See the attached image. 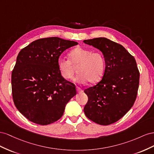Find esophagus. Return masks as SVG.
Masks as SVG:
<instances>
[{
    "mask_svg": "<svg viewBox=\"0 0 154 154\" xmlns=\"http://www.w3.org/2000/svg\"><path fill=\"white\" fill-rule=\"evenodd\" d=\"M76 90H77V93H82V92L83 91V90L81 88H80L79 87H77L76 88Z\"/></svg>",
    "mask_w": 154,
    "mask_h": 154,
    "instance_id": "1",
    "label": "esophagus"
}]
</instances>
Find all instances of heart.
Instances as JSON below:
<instances>
[{
	"label": "heart",
	"instance_id": "heart-1",
	"mask_svg": "<svg viewBox=\"0 0 154 154\" xmlns=\"http://www.w3.org/2000/svg\"><path fill=\"white\" fill-rule=\"evenodd\" d=\"M68 57L69 60L58 61L59 71L64 79L71 80L76 67L78 74L75 79L78 82L95 84L101 79L105 68L104 57L101 52L77 47L69 53Z\"/></svg>",
	"mask_w": 154,
	"mask_h": 154
}]
</instances>
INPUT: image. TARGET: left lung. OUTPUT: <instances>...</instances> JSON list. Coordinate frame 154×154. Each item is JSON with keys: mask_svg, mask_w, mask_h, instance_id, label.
<instances>
[{"mask_svg": "<svg viewBox=\"0 0 154 154\" xmlns=\"http://www.w3.org/2000/svg\"><path fill=\"white\" fill-rule=\"evenodd\" d=\"M83 42L101 51L106 64L102 80L85 90L88 97L85 113L97 124H113L130 110L137 97L139 84L137 63L123 46L108 38Z\"/></svg>", "mask_w": 154, "mask_h": 154, "instance_id": "left-lung-1", "label": "left lung"}]
</instances>
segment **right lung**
Returning a JSON list of instances; mask_svg holds the SVG:
<instances>
[{
    "mask_svg": "<svg viewBox=\"0 0 154 154\" xmlns=\"http://www.w3.org/2000/svg\"><path fill=\"white\" fill-rule=\"evenodd\" d=\"M77 42L59 37L38 39L22 49L11 73V89L17 109L34 123L47 125L63 116L76 95L75 85L61 77L60 55Z\"/></svg>",
    "mask_w": 154,
    "mask_h": 154,
    "instance_id": "1",
    "label": "right lung"
}]
</instances>
